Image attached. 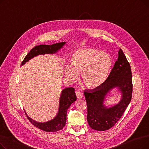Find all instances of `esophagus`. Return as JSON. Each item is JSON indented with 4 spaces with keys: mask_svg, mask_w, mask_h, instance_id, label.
<instances>
[{
    "mask_svg": "<svg viewBox=\"0 0 149 149\" xmlns=\"http://www.w3.org/2000/svg\"><path fill=\"white\" fill-rule=\"evenodd\" d=\"M75 94L77 98H81L83 97V93H81L80 91H77L75 92Z\"/></svg>",
    "mask_w": 149,
    "mask_h": 149,
    "instance_id": "esophagus-1",
    "label": "esophagus"
}]
</instances>
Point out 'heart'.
<instances>
[{"label":"heart","mask_w":149,"mask_h":149,"mask_svg":"<svg viewBox=\"0 0 149 149\" xmlns=\"http://www.w3.org/2000/svg\"><path fill=\"white\" fill-rule=\"evenodd\" d=\"M112 66L109 54L93 49H82L72 55L71 65L65 68V76L70 81L82 74V81L89 89L100 87L107 80Z\"/></svg>","instance_id":"heart-1"}]
</instances>
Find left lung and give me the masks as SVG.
<instances>
[{
    "label": "left lung",
    "instance_id": "8db88e82",
    "mask_svg": "<svg viewBox=\"0 0 149 149\" xmlns=\"http://www.w3.org/2000/svg\"><path fill=\"white\" fill-rule=\"evenodd\" d=\"M118 87L122 93V99L113 107L106 108L103 105L105 95L109 91ZM132 75L130 63L121 49L118 59L106 81L97 89H85L87 102V120L90 127L97 131L111 129L121 118L129 104L132 96Z\"/></svg>",
    "mask_w": 149,
    "mask_h": 149
}]
</instances>
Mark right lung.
<instances>
[{
  "mask_svg": "<svg viewBox=\"0 0 149 149\" xmlns=\"http://www.w3.org/2000/svg\"><path fill=\"white\" fill-rule=\"evenodd\" d=\"M65 44V42H61L51 45H40L38 46H36L29 52L28 54H27L24 60L22 62V65L25 64V62L33 58L34 56H37V55L56 53L58 49L62 48V46ZM74 91V88L71 87L66 88L62 91L60 98L58 112L57 116L53 120L43 123H38L30 118L25 112L28 119L34 126L46 132H54L62 129L66 124L68 109L70 104L77 100Z\"/></svg>",
  "mask_w": 149,
  "mask_h": 149,
  "instance_id": "add662e5",
  "label": "right lung"
}]
</instances>
